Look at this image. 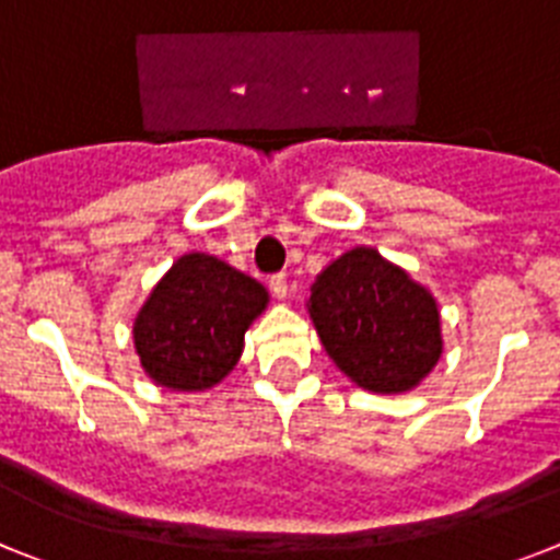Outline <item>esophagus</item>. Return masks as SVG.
Returning <instances> with one entry per match:
<instances>
[{
    "label": "esophagus",
    "instance_id": "34e87169",
    "mask_svg": "<svg viewBox=\"0 0 560 560\" xmlns=\"http://www.w3.org/2000/svg\"><path fill=\"white\" fill-rule=\"evenodd\" d=\"M270 290H272V295H279V299H288V295H290L288 276H284V272H272V276H270Z\"/></svg>",
    "mask_w": 560,
    "mask_h": 560
}]
</instances>
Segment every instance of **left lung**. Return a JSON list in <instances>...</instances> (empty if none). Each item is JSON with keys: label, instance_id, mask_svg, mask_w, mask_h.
<instances>
[{"label": "left lung", "instance_id": "obj_1", "mask_svg": "<svg viewBox=\"0 0 560 560\" xmlns=\"http://www.w3.org/2000/svg\"><path fill=\"white\" fill-rule=\"evenodd\" d=\"M310 316L330 359L373 393L416 387L441 355L432 295L370 247L345 253L318 276Z\"/></svg>", "mask_w": 560, "mask_h": 560}]
</instances>
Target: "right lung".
<instances>
[{
  "label": "right lung",
  "mask_w": 560,
  "mask_h": 560,
  "mask_svg": "<svg viewBox=\"0 0 560 560\" xmlns=\"http://www.w3.org/2000/svg\"><path fill=\"white\" fill-rule=\"evenodd\" d=\"M256 279L205 253L182 256L136 318V350L171 389L213 387L242 355L244 330L265 310Z\"/></svg>",
  "instance_id": "right-lung-1"
}]
</instances>
